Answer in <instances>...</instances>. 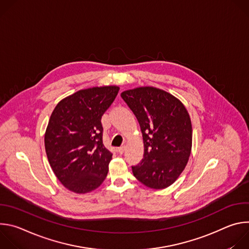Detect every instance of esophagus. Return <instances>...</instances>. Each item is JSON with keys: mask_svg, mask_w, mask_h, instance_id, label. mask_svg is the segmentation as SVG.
<instances>
[{"mask_svg": "<svg viewBox=\"0 0 249 249\" xmlns=\"http://www.w3.org/2000/svg\"><path fill=\"white\" fill-rule=\"evenodd\" d=\"M124 151H125V147H124V146H123V147L118 148V150H117V152H118L120 155H122V154L124 153Z\"/></svg>", "mask_w": 249, "mask_h": 249, "instance_id": "obj_1", "label": "esophagus"}]
</instances>
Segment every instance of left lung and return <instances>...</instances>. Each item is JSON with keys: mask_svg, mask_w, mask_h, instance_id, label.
<instances>
[{"mask_svg": "<svg viewBox=\"0 0 249 249\" xmlns=\"http://www.w3.org/2000/svg\"><path fill=\"white\" fill-rule=\"evenodd\" d=\"M121 97L136 116L144 141V156L132 166L146 186L163 189L185 168L192 147L190 116L180 100L153 87L125 90Z\"/></svg>", "mask_w": 249, "mask_h": 249, "instance_id": "8db88e82", "label": "left lung"}]
</instances>
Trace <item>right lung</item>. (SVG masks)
<instances>
[{
    "label": "right lung",
    "instance_id": "obj_1",
    "mask_svg": "<svg viewBox=\"0 0 249 249\" xmlns=\"http://www.w3.org/2000/svg\"><path fill=\"white\" fill-rule=\"evenodd\" d=\"M119 88L95 87L62 99L45 132V151L52 170L69 190L85 194L106 178L112 153L103 145L101 117Z\"/></svg>",
    "mask_w": 249,
    "mask_h": 249
}]
</instances>
